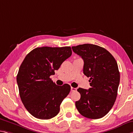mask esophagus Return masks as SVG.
I'll use <instances>...</instances> for the list:
<instances>
[{
  "mask_svg": "<svg viewBox=\"0 0 133 133\" xmlns=\"http://www.w3.org/2000/svg\"><path fill=\"white\" fill-rule=\"evenodd\" d=\"M77 88H73V87H71V90L72 92H76V91H77Z\"/></svg>",
  "mask_w": 133,
  "mask_h": 133,
  "instance_id": "obj_1",
  "label": "esophagus"
}]
</instances>
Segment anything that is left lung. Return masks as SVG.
Listing matches in <instances>:
<instances>
[{
    "mask_svg": "<svg viewBox=\"0 0 133 133\" xmlns=\"http://www.w3.org/2000/svg\"><path fill=\"white\" fill-rule=\"evenodd\" d=\"M71 48L83 60V73L90 77L89 89H77L81 96L76 107L85 117L101 118L111 110L117 98L120 79L117 63L110 52L98 45L85 44Z\"/></svg>",
    "mask_w": 133,
    "mask_h": 133,
    "instance_id": "8db88e82",
    "label": "left lung"
}]
</instances>
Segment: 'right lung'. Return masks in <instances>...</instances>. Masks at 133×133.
<instances>
[{"instance_id": "add662e5", "label": "right lung", "mask_w": 133, "mask_h": 133, "mask_svg": "<svg viewBox=\"0 0 133 133\" xmlns=\"http://www.w3.org/2000/svg\"><path fill=\"white\" fill-rule=\"evenodd\" d=\"M70 47H38L27 54L19 69L16 81L21 101L26 110L41 119L58 114L70 86H58L50 78L70 57Z\"/></svg>"}]
</instances>
